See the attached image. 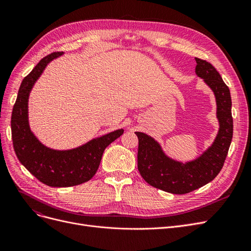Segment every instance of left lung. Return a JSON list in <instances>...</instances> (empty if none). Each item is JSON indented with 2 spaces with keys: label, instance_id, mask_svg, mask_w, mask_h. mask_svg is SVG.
Returning <instances> with one entry per match:
<instances>
[{
  "label": "left lung",
  "instance_id": "8db88e82",
  "mask_svg": "<svg viewBox=\"0 0 251 251\" xmlns=\"http://www.w3.org/2000/svg\"><path fill=\"white\" fill-rule=\"evenodd\" d=\"M196 73L214 91L220 130L212 146L194 161L180 163L166 157L160 146L147 134L136 132L138 137V171L148 183L164 192L183 195L214 180L222 170L232 139L233 121L231 97L216 68L196 57Z\"/></svg>",
  "mask_w": 251,
  "mask_h": 251
}]
</instances>
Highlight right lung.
<instances>
[{
    "mask_svg": "<svg viewBox=\"0 0 251 251\" xmlns=\"http://www.w3.org/2000/svg\"><path fill=\"white\" fill-rule=\"evenodd\" d=\"M62 54L53 52L45 56L23 79L11 115L13 149L20 162L37 180L53 187L74 186L89 181L96 174L105 148L124 134L121 128L70 151L48 149L35 138L28 125L29 92L47 64Z\"/></svg>",
    "mask_w": 251,
    "mask_h": 251,
    "instance_id": "right-lung-1",
    "label": "right lung"
}]
</instances>
